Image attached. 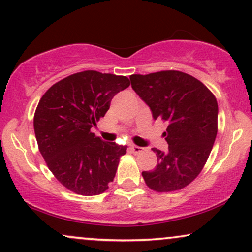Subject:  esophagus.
I'll list each match as a JSON object with an SVG mask.
<instances>
[{
    "instance_id": "34e87169",
    "label": "esophagus",
    "mask_w": 252,
    "mask_h": 252,
    "mask_svg": "<svg viewBox=\"0 0 252 252\" xmlns=\"http://www.w3.org/2000/svg\"><path fill=\"white\" fill-rule=\"evenodd\" d=\"M129 150L133 153V154H140V153L143 152V148H142V147H139L136 145H130Z\"/></svg>"
}]
</instances>
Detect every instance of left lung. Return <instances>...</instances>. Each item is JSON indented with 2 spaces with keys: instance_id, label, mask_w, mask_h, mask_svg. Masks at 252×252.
Instances as JSON below:
<instances>
[{
  "instance_id": "left-lung-1",
  "label": "left lung",
  "mask_w": 252,
  "mask_h": 252,
  "mask_svg": "<svg viewBox=\"0 0 252 252\" xmlns=\"http://www.w3.org/2000/svg\"><path fill=\"white\" fill-rule=\"evenodd\" d=\"M133 90L150 107L153 118L169 124L163 133L168 152L158 148V164L143 171L155 192L182 190L200 174L218 133V102L213 93L191 75L161 70L129 76Z\"/></svg>"
}]
</instances>
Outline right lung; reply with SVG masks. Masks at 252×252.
<instances>
[{
  "label": "right lung",
  "mask_w": 252,
  "mask_h": 252,
  "mask_svg": "<svg viewBox=\"0 0 252 252\" xmlns=\"http://www.w3.org/2000/svg\"><path fill=\"white\" fill-rule=\"evenodd\" d=\"M126 76L84 70L53 84L34 112L38 148L54 177L81 195L109 189L127 146L103 141L91 128L110 109L113 96L129 87Z\"/></svg>",
  "instance_id": "1"
}]
</instances>
